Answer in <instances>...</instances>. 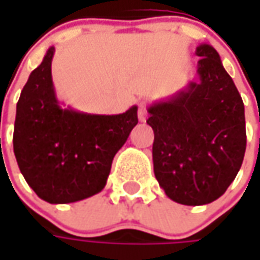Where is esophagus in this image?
Listing matches in <instances>:
<instances>
[{
  "label": "esophagus",
  "mask_w": 260,
  "mask_h": 260,
  "mask_svg": "<svg viewBox=\"0 0 260 260\" xmlns=\"http://www.w3.org/2000/svg\"><path fill=\"white\" fill-rule=\"evenodd\" d=\"M139 120L142 123H145L147 120V108H146L145 103H140V105H139Z\"/></svg>",
  "instance_id": "obj_1"
}]
</instances>
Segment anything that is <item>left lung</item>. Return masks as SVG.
<instances>
[{
    "label": "left lung",
    "instance_id": "left-lung-1",
    "mask_svg": "<svg viewBox=\"0 0 260 260\" xmlns=\"http://www.w3.org/2000/svg\"><path fill=\"white\" fill-rule=\"evenodd\" d=\"M197 79L147 107L153 171L179 204H210L235 181L246 150L245 105L214 47L197 46Z\"/></svg>",
    "mask_w": 260,
    "mask_h": 260
}]
</instances>
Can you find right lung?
Masks as SVG:
<instances>
[{"mask_svg": "<svg viewBox=\"0 0 260 260\" xmlns=\"http://www.w3.org/2000/svg\"><path fill=\"white\" fill-rule=\"evenodd\" d=\"M50 46L17 103L13 146L25 182L50 204H69L104 189L115 153L137 124V105L123 114H89L56 96Z\"/></svg>", "mask_w": 260, "mask_h": 260, "instance_id": "1", "label": "right lung"}]
</instances>
